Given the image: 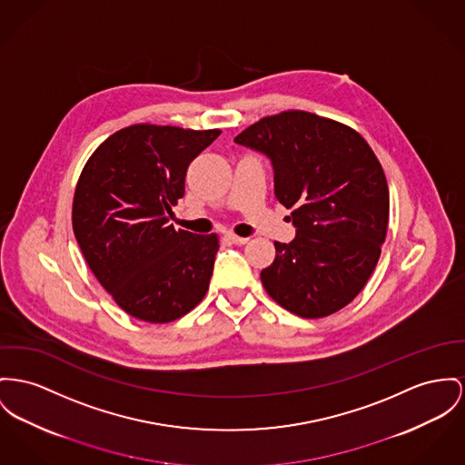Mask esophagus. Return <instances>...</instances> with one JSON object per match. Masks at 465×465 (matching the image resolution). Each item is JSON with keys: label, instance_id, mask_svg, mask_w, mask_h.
<instances>
[{"label": "esophagus", "instance_id": "obj_1", "mask_svg": "<svg viewBox=\"0 0 465 465\" xmlns=\"http://www.w3.org/2000/svg\"><path fill=\"white\" fill-rule=\"evenodd\" d=\"M227 238H229V242H231V243H234V245H245L248 242V238L236 236V234H232V232H229V234H227Z\"/></svg>", "mask_w": 465, "mask_h": 465}]
</instances>
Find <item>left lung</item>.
<instances>
[{
  "mask_svg": "<svg viewBox=\"0 0 465 465\" xmlns=\"http://www.w3.org/2000/svg\"><path fill=\"white\" fill-rule=\"evenodd\" d=\"M234 143L272 160L275 197L296 227L275 242L261 272L266 292L305 319L349 305L379 261L390 218L384 171L369 143L347 124L283 111L250 124Z\"/></svg>",
  "mask_w": 465,
  "mask_h": 465,
  "instance_id": "left-lung-1",
  "label": "left lung"
}]
</instances>
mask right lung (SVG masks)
<instances>
[{
    "mask_svg": "<svg viewBox=\"0 0 465 465\" xmlns=\"http://www.w3.org/2000/svg\"><path fill=\"white\" fill-rule=\"evenodd\" d=\"M218 135V128L132 124L107 137L79 176L75 240L102 287L139 321H176L210 287L217 234L176 231L169 218L190 162Z\"/></svg>",
    "mask_w": 465,
    "mask_h": 465,
    "instance_id": "add662e5",
    "label": "right lung"
}]
</instances>
